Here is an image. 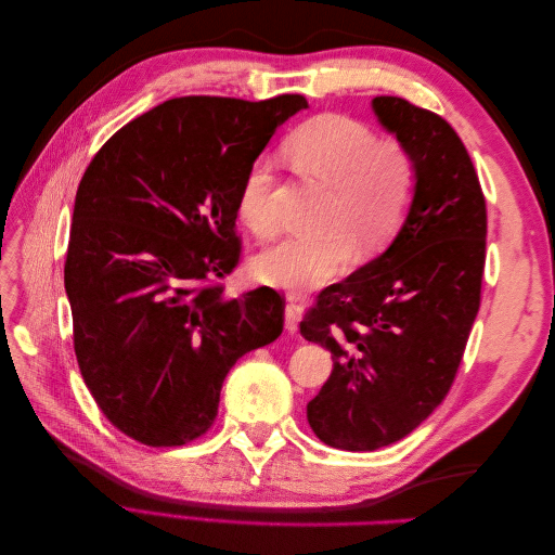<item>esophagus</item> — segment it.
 Segmentation results:
<instances>
[{"mask_svg": "<svg viewBox=\"0 0 555 555\" xmlns=\"http://www.w3.org/2000/svg\"><path fill=\"white\" fill-rule=\"evenodd\" d=\"M284 328L289 333L298 331V306L287 304V308H284Z\"/></svg>", "mask_w": 555, "mask_h": 555, "instance_id": "34e87169", "label": "esophagus"}]
</instances>
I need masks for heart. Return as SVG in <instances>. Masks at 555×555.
Wrapping results in <instances>:
<instances>
[{
    "label": "heart",
    "instance_id": "b5f03b06",
    "mask_svg": "<svg viewBox=\"0 0 555 555\" xmlns=\"http://www.w3.org/2000/svg\"><path fill=\"white\" fill-rule=\"evenodd\" d=\"M284 147L300 171L333 190L324 227L338 229L322 238L282 241L257 259L261 280L298 294L345 271L351 245L344 232L363 249H379L396 236L416 192V162L408 147L379 141L371 127L338 113L298 127ZM271 188V162H251L241 182L238 212L261 236L275 231Z\"/></svg>",
    "mask_w": 555,
    "mask_h": 555
}]
</instances>
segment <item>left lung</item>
Wrapping results in <instances>:
<instances>
[{
  "label": "left lung",
  "mask_w": 555,
  "mask_h": 555,
  "mask_svg": "<svg viewBox=\"0 0 555 555\" xmlns=\"http://www.w3.org/2000/svg\"><path fill=\"white\" fill-rule=\"evenodd\" d=\"M373 108L416 162L410 215L382 257L319 292L300 322L333 354L308 424L345 451L402 440L447 398L486 263V198L459 133L400 96H375Z\"/></svg>",
  "instance_id": "8db88e82"
}]
</instances>
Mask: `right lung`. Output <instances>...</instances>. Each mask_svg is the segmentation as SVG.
<instances>
[{
	"mask_svg": "<svg viewBox=\"0 0 555 555\" xmlns=\"http://www.w3.org/2000/svg\"><path fill=\"white\" fill-rule=\"evenodd\" d=\"M304 94L178 96L117 129L76 192L64 261L80 375L108 422L145 447L212 428L231 365L271 345V287L224 298L243 255L238 192Z\"/></svg>",
	"mask_w": 555,
	"mask_h": 555,
	"instance_id": "add662e5",
	"label": "right lung"
}]
</instances>
